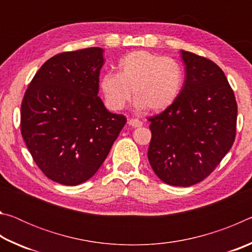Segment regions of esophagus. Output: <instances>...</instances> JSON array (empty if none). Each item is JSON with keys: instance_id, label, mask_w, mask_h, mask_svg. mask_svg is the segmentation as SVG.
<instances>
[{"instance_id": "esophagus-1", "label": "esophagus", "mask_w": 252, "mask_h": 252, "mask_svg": "<svg viewBox=\"0 0 252 252\" xmlns=\"http://www.w3.org/2000/svg\"><path fill=\"white\" fill-rule=\"evenodd\" d=\"M127 125L133 127H140L142 126V122L138 120V119H130V120L127 121Z\"/></svg>"}]
</instances>
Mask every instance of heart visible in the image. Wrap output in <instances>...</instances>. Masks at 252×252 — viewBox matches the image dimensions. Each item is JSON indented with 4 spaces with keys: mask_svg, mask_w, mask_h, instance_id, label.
<instances>
[{
    "mask_svg": "<svg viewBox=\"0 0 252 252\" xmlns=\"http://www.w3.org/2000/svg\"><path fill=\"white\" fill-rule=\"evenodd\" d=\"M185 84V71L177 60L149 51H134L118 63V73L108 72L100 81L108 108H125L133 92L140 109L159 112L172 105Z\"/></svg>",
    "mask_w": 252,
    "mask_h": 252,
    "instance_id": "obj_1",
    "label": "heart"
}]
</instances>
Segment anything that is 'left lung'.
<instances>
[{
  "label": "left lung",
  "mask_w": 252,
  "mask_h": 252,
  "mask_svg": "<svg viewBox=\"0 0 252 252\" xmlns=\"http://www.w3.org/2000/svg\"><path fill=\"white\" fill-rule=\"evenodd\" d=\"M182 91L172 105L149 117L148 159L171 186L190 187L217 168L236 139L238 106L223 71L204 57L181 51Z\"/></svg>",
  "instance_id": "left-lung-1"
}]
</instances>
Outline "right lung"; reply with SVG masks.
Segmentation results:
<instances>
[{
  "label": "right lung",
  "instance_id": "add662e5",
  "mask_svg": "<svg viewBox=\"0 0 252 252\" xmlns=\"http://www.w3.org/2000/svg\"><path fill=\"white\" fill-rule=\"evenodd\" d=\"M103 50L87 48L49 59L21 104V133L45 177L76 186L93 177L126 123L99 93Z\"/></svg>",
  "mask_w": 252,
  "mask_h": 252
}]
</instances>
